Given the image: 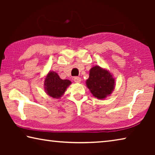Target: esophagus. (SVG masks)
Instances as JSON below:
<instances>
[{
	"label": "esophagus",
	"instance_id": "obj_1",
	"mask_svg": "<svg viewBox=\"0 0 155 155\" xmlns=\"http://www.w3.org/2000/svg\"><path fill=\"white\" fill-rule=\"evenodd\" d=\"M73 79H74V81L75 83H81V78L78 77H76L73 78Z\"/></svg>",
	"mask_w": 155,
	"mask_h": 155
}]
</instances>
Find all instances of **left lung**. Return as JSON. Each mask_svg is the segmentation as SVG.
I'll list each match as a JSON object with an SVG mask.
<instances>
[{"label": "left lung", "mask_w": 155, "mask_h": 155, "mask_svg": "<svg viewBox=\"0 0 155 155\" xmlns=\"http://www.w3.org/2000/svg\"><path fill=\"white\" fill-rule=\"evenodd\" d=\"M86 85L95 98L104 99L114 91L115 78L107 69L95 65L90 70Z\"/></svg>", "instance_id": "1"}]
</instances>
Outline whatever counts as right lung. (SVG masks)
<instances>
[{
  "instance_id": "right-lung-1",
  "label": "right lung",
  "mask_w": 155,
  "mask_h": 155,
  "mask_svg": "<svg viewBox=\"0 0 155 155\" xmlns=\"http://www.w3.org/2000/svg\"><path fill=\"white\" fill-rule=\"evenodd\" d=\"M71 83L70 80L61 79L57 72L49 71L44 78V90L49 96L60 98Z\"/></svg>"
}]
</instances>
